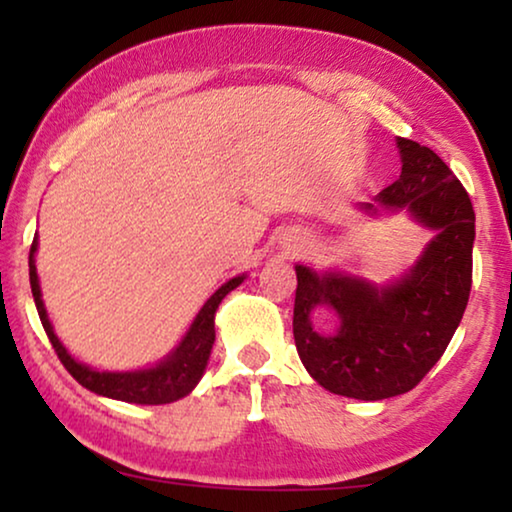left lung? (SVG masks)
Masks as SVG:
<instances>
[{
	"label": "left lung",
	"instance_id": "obj_1",
	"mask_svg": "<svg viewBox=\"0 0 512 512\" xmlns=\"http://www.w3.org/2000/svg\"><path fill=\"white\" fill-rule=\"evenodd\" d=\"M398 149L401 177L377 195V205L410 209L419 223L438 230L410 275L375 289L296 265L293 338L300 361L331 394L361 401L405 394L424 380L450 345L473 284L475 212L466 188L429 146L398 137ZM317 304L339 312L341 328L333 336L311 328L309 312Z\"/></svg>",
	"mask_w": 512,
	"mask_h": 512
}]
</instances>
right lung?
Instances as JSON below:
<instances>
[{
  "label": "right lung",
  "mask_w": 512,
  "mask_h": 512,
  "mask_svg": "<svg viewBox=\"0 0 512 512\" xmlns=\"http://www.w3.org/2000/svg\"><path fill=\"white\" fill-rule=\"evenodd\" d=\"M34 251H37V237H34L30 247V286L34 305H37L41 326H44L55 354H58L62 366L69 370V375H72L76 382L100 396H109L116 398V401L139 405H163L179 401V398L191 394V389L198 384L202 373H205L209 352H212L216 307H219L223 298H226V293L242 284L244 277L230 279V282L223 284L221 289L207 300L198 317H195L191 331L186 333L181 345L167 356V361H160L156 368L149 370H135V373H100V370H93L83 366L79 361H74L72 356L67 354V349L62 347L58 335L53 333L51 321L46 317L44 303H41L37 268H34Z\"/></svg>",
  "instance_id": "add662e5"
}]
</instances>
